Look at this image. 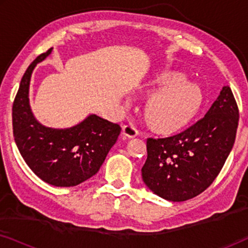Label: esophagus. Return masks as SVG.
<instances>
[{"mask_svg": "<svg viewBox=\"0 0 248 248\" xmlns=\"http://www.w3.org/2000/svg\"><path fill=\"white\" fill-rule=\"evenodd\" d=\"M139 134L138 127L134 124H126L123 126V135L127 138H135Z\"/></svg>", "mask_w": 248, "mask_h": 248, "instance_id": "esophagus-1", "label": "esophagus"}]
</instances>
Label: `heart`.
<instances>
[{"instance_id": "obj_1", "label": "heart", "mask_w": 248, "mask_h": 248, "mask_svg": "<svg viewBox=\"0 0 248 248\" xmlns=\"http://www.w3.org/2000/svg\"><path fill=\"white\" fill-rule=\"evenodd\" d=\"M147 90L155 94L148 101L145 116L151 126L160 131L184 126L199 109L202 99L199 88L185 82L184 76L176 72L155 76Z\"/></svg>"}]
</instances>
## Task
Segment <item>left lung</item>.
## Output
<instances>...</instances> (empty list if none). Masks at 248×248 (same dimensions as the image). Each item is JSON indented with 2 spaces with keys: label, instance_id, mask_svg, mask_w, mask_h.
Returning a JSON list of instances; mask_svg holds the SVG:
<instances>
[{
  "label": "left lung",
  "instance_id": "1",
  "mask_svg": "<svg viewBox=\"0 0 248 248\" xmlns=\"http://www.w3.org/2000/svg\"><path fill=\"white\" fill-rule=\"evenodd\" d=\"M239 111L223 87L204 117L167 138L147 139L142 179L155 194L172 202L204 192L219 175L235 143Z\"/></svg>",
  "mask_w": 248,
  "mask_h": 248
}]
</instances>
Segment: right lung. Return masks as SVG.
Returning <instances> with one entry per match:
<instances>
[{
    "label": "right lung",
    "mask_w": 248,
    "mask_h": 248,
    "mask_svg": "<svg viewBox=\"0 0 248 248\" xmlns=\"http://www.w3.org/2000/svg\"><path fill=\"white\" fill-rule=\"evenodd\" d=\"M40 54L23 74L12 106L13 137L23 160L47 184L70 187L93 177L121 133L118 124L90 115L76 126L56 130L36 121L29 106V83Z\"/></svg>",
    "instance_id": "1"
}]
</instances>
